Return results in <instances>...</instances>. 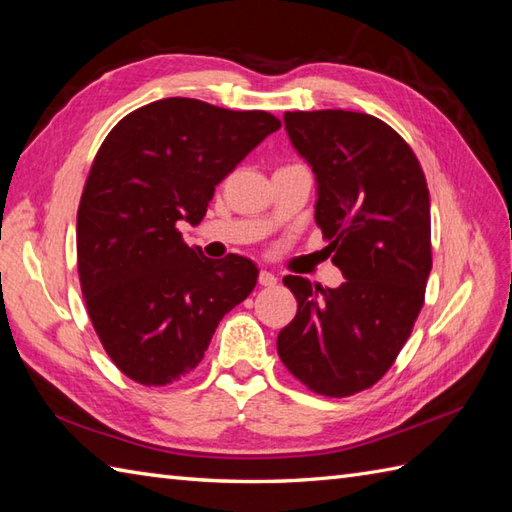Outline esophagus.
I'll return each mask as SVG.
<instances>
[{"label":"esophagus","mask_w":512,"mask_h":512,"mask_svg":"<svg viewBox=\"0 0 512 512\" xmlns=\"http://www.w3.org/2000/svg\"><path fill=\"white\" fill-rule=\"evenodd\" d=\"M257 281H259V286L273 288L277 284V277L273 273H268V270H262V273H259V277H257Z\"/></svg>","instance_id":"esophagus-1"}]
</instances>
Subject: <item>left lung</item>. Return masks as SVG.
I'll return each mask as SVG.
<instances>
[{
    "label": "left lung",
    "instance_id": "1",
    "mask_svg": "<svg viewBox=\"0 0 512 512\" xmlns=\"http://www.w3.org/2000/svg\"><path fill=\"white\" fill-rule=\"evenodd\" d=\"M284 123L317 176L314 220L345 281L323 288L284 277L297 314L279 332L277 352L314 394L354 396L387 374L424 306L427 178L405 138L376 116L286 112Z\"/></svg>",
    "mask_w": 512,
    "mask_h": 512
}]
</instances>
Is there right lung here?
Instances as JSON below:
<instances>
[{
	"label": "right lung",
	"mask_w": 512,
	"mask_h": 512,
	"mask_svg": "<svg viewBox=\"0 0 512 512\" xmlns=\"http://www.w3.org/2000/svg\"><path fill=\"white\" fill-rule=\"evenodd\" d=\"M277 116L198 99H162L116 123L76 213V268L103 350L145 387L193 372L217 323L257 284L246 257L209 259L184 244L213 191L277 132Z\"/></svg>",
	"instance_id": "add662e5"
}]
</instances>
